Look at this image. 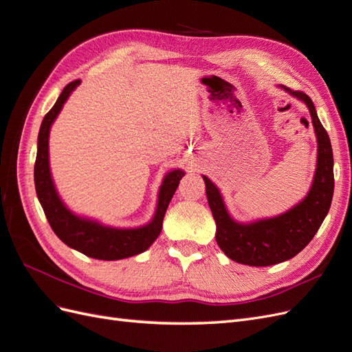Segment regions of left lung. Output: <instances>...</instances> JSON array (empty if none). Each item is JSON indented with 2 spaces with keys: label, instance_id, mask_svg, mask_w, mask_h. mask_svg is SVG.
Returning a JSON list of instances; mask_svg holds the SVG:
<instances>
[{
  "label": "left lung",
  "instance_id": "8db88e82",
  "mask_svg": "<svg viewBox=\"0 0 352 352\" xmlns=\"http://www.w3.org/2000/svg\"><path fill=\"white\" fill-rule=\"evenodd\" d=\"M279 88L307 105L317 138L316 172L304 199L279 216L241 223L229 214L220 189L202 175L208 206L216 221L217 245L230 260L254 267L278 264L301 252L322 226L333 197L332 145L318 120L314 104L304 92L292 91L283 85Z\"/></svg>",
  "mask_w": 352,
  "mask_h": 352
}]
</instances>
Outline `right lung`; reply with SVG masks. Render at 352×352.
Returning <instances> with one entry per match:
<instances>
[{
    "mask_svg": "<svg viewBox=\"0 0 352 352\" xmlns=\"http://www.w3.org/2000/svg\"><path fill=\"white\" fill-rule=\"evenodd\" d=\"M80 80H73L63 89L52 109L45 114L39 127L38 151L35 162V189L51 229L67 247L91 258L114 261L138 255L151 247L163 228V219L168 202L185 172L175 168L164 177L158 190V201L153 219L140 228H113L98 220L83 217L73 212L58 195L50 167V132L61 109Z\"/></svg>",
    "mask_w": 352,
    "mask_h": 352,
    "instance_id": "right-lung-1",
    "label": "right lung"
}]
</instances>
